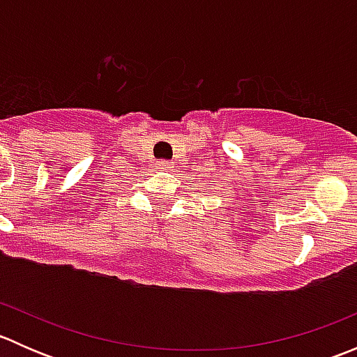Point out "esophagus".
<instances>
[{"label":"esophagus","mask_w":357,"mask_h":357,"mask_svg":"<svg viewBox=\"0 0 357 357\" xmlns=\"http://www.w3.org/2000/svg\"><path fill=\"white\" fill-rule=\"evenodd\" d=\"M172 167V162L169 160H158L157 162V169H162V171H167V169Z\"/></svg>","instance_id":"34e87169"}]
</instances>
